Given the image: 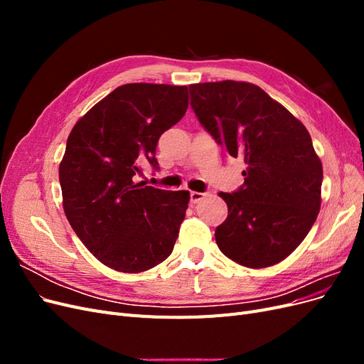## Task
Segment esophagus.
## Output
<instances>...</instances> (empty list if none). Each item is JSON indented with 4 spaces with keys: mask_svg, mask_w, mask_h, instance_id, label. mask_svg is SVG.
I'll list each match as a JSON object with an SVG mask.
<instances>
[{
    "mask_svg": "<svg viewBox=\"0 0 364 364\" xmlns=\"http://www.w3.org/2000/svg\"><path fill=\"white\" fill-rule=\"evenodd\" d=\"M205 196H206V194H203V193L191 191V193H190V199H191V203H197V202H200Z\"/></svg>",
    "mask_w": 364,
    "mask_h": 364,
    "instance_id": "obj_1",
    "label": "esophagus"
}]
</instances>
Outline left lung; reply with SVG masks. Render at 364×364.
Here are the masks:
<instances>
[{"mask_svg": "<svg viewBox=\"0 0 364 364\" xmlns=\"http://www.w3.org/2000/svg\"><path fill=\"white\" fill-rule=\"evenodd\" d=\"M200 124L230 156L243 158L245 183L220 193L228 217L215 243L228 258L262 269L287 258L314 225L323 170L305 126L247 82L190 85Z\"/></svg>", "mask_w": 364, "mask_h": 364, "instance_id": "obj_1", "label": "left lung"}]
</instances>
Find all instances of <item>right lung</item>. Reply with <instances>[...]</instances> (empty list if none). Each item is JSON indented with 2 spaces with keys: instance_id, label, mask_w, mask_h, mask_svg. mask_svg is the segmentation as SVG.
Masks as SVG:
<instances>
[{
  "instance_id": "obj_1",
  "label": "right lung",
  "mask_w": 364,
  "mask_h": 364,
  "mask_svg": "<svg viewBox=\"0 0 364 364\" xmlns=\"http://www.w3.org/2000/svg\"><path fill=\"white\" fill-rule=\"evenodd\" d=\"M188 87L118 86L73 127L59 165L63 211L82 243L105 266L139 273L173 252L188 191L136 182L159 136L185 115Z\"/></svg>"
}]
</instances>
